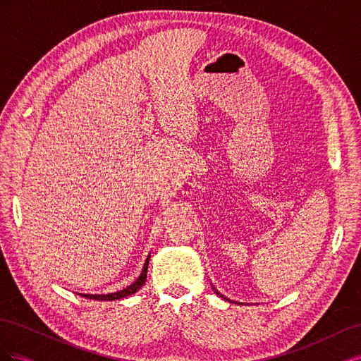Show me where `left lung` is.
I'll list each match as a JSON object with an SVG mask.
<instances>
[{"mask_svg": "<svg viewBox=\"0 0 361 361\" xmlns=\"http://www.w3.org/2000/svg\"><path fill=\"white\" fill-rule=\"evenodd\" d=\"M212 289H214V292H215V293H216V295H220V297H221V298H224V300H227V301H231V300H228V298H226V297H223V295H221V293H220V292H218V290H216V289H215V288H212Z\"/></svg>", "mask_w": 361, "mask_h": 361, "instance_id": "obj_1", "label": "left lung"}]
</instances>
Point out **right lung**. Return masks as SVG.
Returning a JSON list of instances; mask_svg holds the SVG:
<instances>
[{"label": "right lung", "instance_id": "right-lung-1", "mask_svg": "<svg viewBox=\"0 0 361 361\" xmlns=\"http://www.w3.org/2000/svg\"><path fill=\"white\" fill-rule=\"evenodd\" d=\"M149 260H150V255L146 257L143 269H141V274L138 276V279H137L134 283H130V285H129L128 288H125V289H122V290H117V292H113V293H104V295H99V293H78V295H81V297L89 298V300H97V301H114V300H120V298L129 297V295L135 293V292L146 283Z\"/></svg>", "mask_w": 361, "mask_h": 361}]
</instances>
